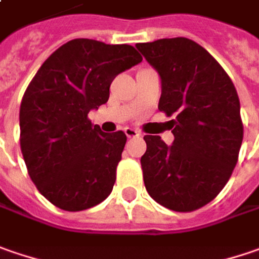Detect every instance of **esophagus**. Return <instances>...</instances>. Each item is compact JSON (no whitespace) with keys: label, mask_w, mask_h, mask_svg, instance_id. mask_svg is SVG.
<instances>
[{"label":"esophagus","mask_w":259,"mask_h":259,"mask_svg":"<svg viewBox=\"0 0 259 259\" xmlns=\"http://www.w3.org/2000/svg\"><path fill=\"white\" fill-rule=\"evenodd\" d=\"M124 135H126L127 138H138L141 133L136 129H133V127H124Z\"/></svg>","instance_id":"1"}]
</instances>
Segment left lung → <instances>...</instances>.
I'll list each match as a JSON object with an SVG mask.
<instances>
[{
  "label": "left lung",
  "instance_id": "obj_1",
  "mask_svg": "<svg viewBox=\"0 0 259 259\" xmlns=\"http://www.w3.org/2000/svg\"><path fill=\"white\" fill-rule=\"evenodd\" d=\"M161 78L158 108L171 120L172 145L146 135L141 158L149 196L174 211L203 207L222 191L243 139L239 97L229 75L187 37L138 43Z\"/></svg>",
  "mask_w": 259,
  "mask_h": 259
}]
</instances>
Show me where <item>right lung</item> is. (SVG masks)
Here are the masks:
<instances>
[{"instance_id":"right-lung-1","label":"right lung","mask_w":259,"mask_h":259,"mask_svg":"<svg viewBox=\"0 0 259 259\" xmlns=\"http://www.w3.org/2000/svg\"><path fill=\"white\" fill-rule=\"evenodd\" d=\"M139 62L130 45L73 39L31 79L20 106V145L31 181L56 207L79 211L111 193L126 135L104 133L88 113L107 103L116 75Z\"/></svg>"}]
</instances>
